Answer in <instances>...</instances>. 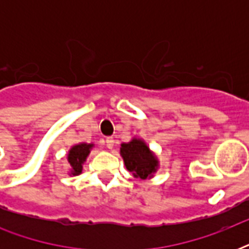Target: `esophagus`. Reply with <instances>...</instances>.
<instances>
[{
    "label": "esophagus",
    "mask_w": 249,
    "mask_h": 249,
    "mask_svg": "<svg viewBox=\"0 0 249 249\" xmlns=\"http://www.w3.org/2000/svg\"><path fill=\"white\" fill-rule=\"evenodd\" d=\"M106 144H107L108 148H113V146H115V140H113L112 137H107L106 138Z\"/></svg>",
    "instance_id": "1"
}]
</instances>
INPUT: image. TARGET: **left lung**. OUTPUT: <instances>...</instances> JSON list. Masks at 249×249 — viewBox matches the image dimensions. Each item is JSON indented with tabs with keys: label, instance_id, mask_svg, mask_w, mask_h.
Returning <instances> with one entry per match:
<instances>
[{
	"label": "left lung",
	"instance_id": "8db88e82",
	"mask_svg": "<svg viewBox=\"0 0 249 249\" xmlns=\"http://www.w3.org/2000/svg\"><path fill=\"white\" fill-rule=\"evenodd\" d=\"M120 152L126 169L132 172L134 177L146 179L152 177L158 169L159 161L143 141L133 140L129 143H123Z\"/></svg>",
	"mask_w": 249,
	"mask_h": 249
}]
</instances>
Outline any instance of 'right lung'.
Returning a JSON list of instances; mask_svg holds the SVG:
<instances>
[{"mask_svg": "<svg viewBox=\"0 0 249 249\" xmlns=\"http://www.w3.org/2000/svg\"><path fill=\"white\" fill-rule=\"evenodd\" d=\"M93 147V144L80 143L76 144L70 150L68 154V163L71 166V174L76 176L83 172V164L89 155L90 148Z\"/></svg>", "mask_w": 249, "mask_h": 249, "instance_id": "1", "label": "right lung"}]
</instances>
